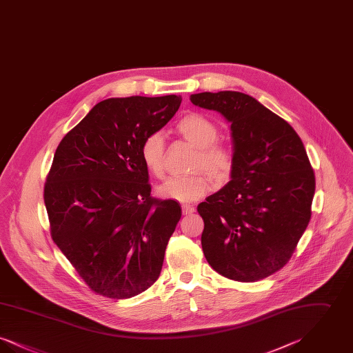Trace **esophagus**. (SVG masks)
Listing matches in <instances>:
<instances>
[{
    "instance_id": "esophagus-1",
    "label": "esophagus",
    "mask_w": 353,
    "mask_h": 353,
    "mask_svg": "<svg viewBox=\"0 0 353 353\" xmlns=\"http://www.w3.org/2000/svg\"><path fill=\"white\" fill-rule=\"evenodd\" d=\"M181 208H183V213H184L185 216L192 214V213L196 212V208L193 205H190V203H183Z\"/></svg>"
}]
</instances>
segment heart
<instances>
[{
    "label": "heart",
    "instance_id": "obj_1",
    "mask_svg": "<svg viewBox=\"0 0 353 353\" xmlns=\"http://www.w3.org/2000/svg\"><path fill=\"white\" fill-rule=\"evenodd\" d=\"M176 131L185 141L197 148L190 170L196 172L186 176L169 177L157 188L161 197L176 201H193L202 197L210 188L205 171L216 183H225L230 179L234 169L233 150L219 141V127L210 119L199 112H189L176 124ZM144 167L152 176L161 179L165 168V140L161 132L148 134L140 148ZM201 170V172L198 170Z\"/></svg>",
    "mask_w": 353,
    "mask_h": 353
}]
</instances>
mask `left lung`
<instances>
[{
  "instance_id": "left-lung-1",
  "label": "left lung",
  "mask_w": 353,
  "mask_h": 353,
  "mask_svg": "<svg viewBox=\"0 0 353 353\" xmlns=\"http://www.w3.org/2000/svg\"><path fill=\"white\" fill-rule=\"evenodd\" d=\"M230 121L232 180L197 206L202 250L225 278L256 282L282 269L311 219L315 173L302 140L281 117L236 91L190 95Z\"/></svg>"
}]
</instances>
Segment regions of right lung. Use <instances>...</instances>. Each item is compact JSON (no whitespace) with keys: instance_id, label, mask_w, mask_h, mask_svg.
Instances as JSON below:
<instances>
[{"instance_id":"add662e5","label":"right lung","mask_w":353,"mask_h":353,"mask_svg":"<svg viewBox=\"0 0 353 353\" xmlns=\"http://www.w3.org/2000/svg\"><path fill=\"white\" fill-rule=\"evenodd\" d=\"M180 104L177 95L105 99L55 151L43 190L51 238L101 296L132 298L160 275L181 208L152 197L140 148Z\"/></svg>"}]
</instances>
